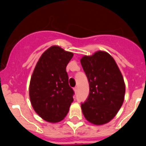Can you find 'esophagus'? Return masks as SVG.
<instances>
[{"mask_svg":"<svg viewBox=\"0 0 146 146\" xmlns=\"http://www.w3.org/2000/svg\"><path fill=\"white\" fill-rule=\"evenodd\" d=\"M77 90H78V89H77V87H74V91L75 93H77Z\"/></svg>","mask_w":146,"mask_h":146,"instance_id":"34e87169","label":"esophagus"}]
</instances>
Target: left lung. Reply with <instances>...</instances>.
Returning a JSON list of instances; mask_svg holds the SVG:
<instances>
[{
  "mask_svg": "<svg viewBox=\"0 0 146 146\" xmlns=\"http://www.w3.org/2000/svg\"><path fill=\"white\" fill-rule=\"evenodd\" d=\"M89 82V95L81 104L85 118L91 123L102 125L111 121L123 104L125 83L111 55L98 51L80 59Z\"/></svg>",
  "mask_w": 146,
  "mask_h": 146,
  "instance_id": "left-lung-1",
  "label": "left lung"
}]
</instances>
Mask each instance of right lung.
<instances>
[{"label": "right lung", "instance_id": "obj_1", "mask_svg": "<svg viewBox=\"0 0 146 146\" xmlns=\"http://www.w3.org/2000/svg\"><path fill=\"white\" fill-rule=\"evenodd\" d=\"M72 57V52L52 46L42 54L33 70L29 87L31 102L36 113L48 122L64 119L74 100L66 69Z\"/></svg>", "mask_w": 146, "mask_h": 146}]
</instances>
